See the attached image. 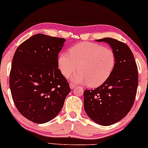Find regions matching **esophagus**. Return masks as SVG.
I'll return each instance as SVG.
<instances>
[{
  "mask_svg": "<svg viewBox=\"0 0 148 148\" xmlns=\"http://www.w3.org/2000/svg\"><path fill=\"white\" fill-rule=\"evenodd\" d=\"M69 86H70V88L71 89V90H73V89L75 88V85L72 84V83H71V84H69Z\"/></svg>",
  "mask_w": 148,
  "mask_h": 148,
  "instance_id": "1",
  "label": "esophagus"
}]
</instances>
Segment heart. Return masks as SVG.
<instances>
[{"instance_id":"heart-1","label":"heart","mask_w":148,"mask_h":148,"mask_svg":"<svg viewBox=\"0 0 148 148\" xmlns=\"http://www.w3.org/2000/svg\"><path fill=\"white\" fill-rule=\"evenodd\" d=\"M116 64V56L112 48L92 42H81L73 46L69 54L62 52L58 66L62 75L72 77L75 84L97 87L106 82Z\"/></svg>"}]
</instances>
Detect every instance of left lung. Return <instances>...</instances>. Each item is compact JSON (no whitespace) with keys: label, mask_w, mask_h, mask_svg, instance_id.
Listing matches in <instances>:
<instances>
[{"label":"left lung","mask_w":148,"mask_h":148,"mask_svg":"<svg viewBox=\"0 0 148 148\" xmlns=\"http://www.w3.org/2000/svg\"><path fill=\"white\" fill-rule=\"evenodd\" d=\"M96 40L110 46L116 64L106 82L94 90L84 91V106L93 121L108 126L124 118L132 108L138 86V71L133 52L126 44L111 38Z\"/></svg>","instance_id":"obj_1"}]
</instances>
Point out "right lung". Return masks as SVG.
I'll return each mask as SVG.
<instances>
[{
	"mask_svg": "<svg viewBox=\"0 0 148 148\" xmlns=\"http://www.w3.org/2000/svg\"><path fill=\"white\" fill-rule=\"evenodd\" d=\"M66 40L42 34L32 36L17 48L9 86L16 108L35 123L53 119L71 92L58 67V53Z\"/></svg>",
	"mask_w": 148,
	"mask_h": 148,
	"instance_id": "obj_1",
	"label": "right lung"
}]
</instances>
